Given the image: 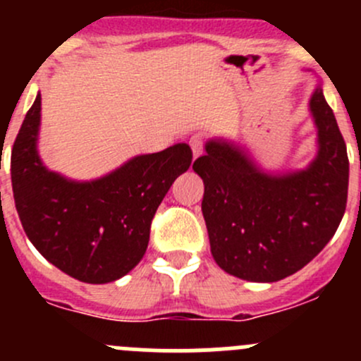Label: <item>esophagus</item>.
<instances>
[{
    "label": "esophagus",
    "instance_id": "obj_1",
    "mask_svg": "<svg viewBox=\"0 0 361 361\" xmlns=\"http://www.w3.org/2000/svg\"><path fill=\"white\" fill-rule=\"evenodd\" d=\"M190 147H192V154H194V159H197L199 155L202 154V137L199 134L190 137Z\"/></svg>",
    "mask_w": 361,
    "mask_h": 361
}]
</instances>
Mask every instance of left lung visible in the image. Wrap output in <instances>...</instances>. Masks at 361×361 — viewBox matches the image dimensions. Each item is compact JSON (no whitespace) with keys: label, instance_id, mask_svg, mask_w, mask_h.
<instances>
[{"label":"left lung","instance_id":"8db88e82","mask_svg":"<svg viewBox=\"0 0 361 361\" xmlns=\"http://www.w3.org/2000/svg\"><path fill=\"white\" fill-rule=\"evenodd\" d=\"M318 154L305 169L262 171L243 148L209 140L194 162L204 181L211 255L228 274L274 283L307 265L334 238L345 211L349 160L322 85L309 99Z\"/></svg>","mask_w":361,"mask_h":361}]
</instances>
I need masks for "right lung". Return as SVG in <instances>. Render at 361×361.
Masks as SVG:
<instances>
[{
    "instance_id": "right-lung-1",
    "label": "right lung",
    "mask_w": 361,
    "mask_h": 361,
    "mask_svg": "<svg viewBox=\"0 0 361 361\" xmlns=\"http://www.w3.org/2000/svg\"><path fill=\"white\" fill-rule=\"evenodd\" d=\"M42 96L25 115L12 148L17 213L35 248L78 281L111 283L133 271L147 251L150 225L173 181L190 167L192 150L178 143L137 155L92 181L49 171L39 159Z\"/></svg>"
}]
</instances>
